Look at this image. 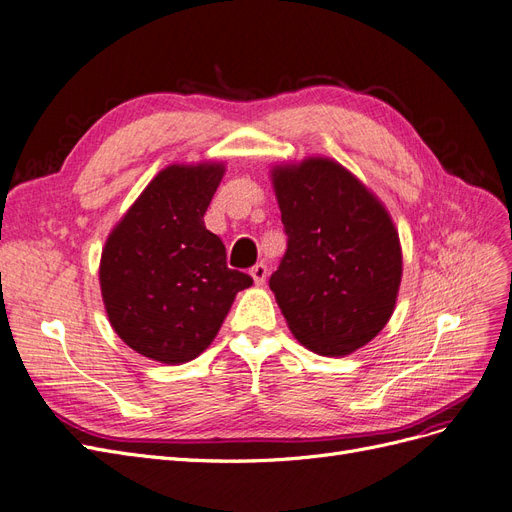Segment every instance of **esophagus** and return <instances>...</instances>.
Wrapping results in <instances>:
<instances>
[{
	"instance_id": "1",
	"label": "esophagus",
	"mask_w": 512,
	"mask_h": 512,
	"mask_svg": "<svg viewBox=\"0 0 512 512\" xmlns=\"http://www.w3.org/2000/svg\"><path fill=\"white\" fill-rule=\"evenodd\" d=\"M250 275L254 277L256 284H265V280H267V265H262V262H256V265L250 269Z\"/></svg>"
}]
</instances>
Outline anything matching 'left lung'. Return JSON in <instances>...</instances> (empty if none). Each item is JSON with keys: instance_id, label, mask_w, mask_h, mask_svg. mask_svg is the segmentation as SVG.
I'll use <instances>...</instances> for the list:
<instances>
[{"instance_id": "1", "label": "left lung", "mask_w": 512, "mask_h": 512, "mask_svg": "<svg viewBox=\"0 0 512 512\" xmlns=\"http://www.w3.org/2000/svg\"><path fill=\"white\" fill-rule=\"evenodd\" d=\"M286 254L269 277L292 335L342 356L389 322L401 250L389 213L337 162L314 158L273 170Z\"/></svg>"}]
</instances>
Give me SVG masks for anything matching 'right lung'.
Instances as JSON below:
<instances>
[{"label":"right lung","mask_w":512,"mask_h":512,"mask_svg":"<svg viewBox=\"0 0 512 512\" xmlns=\"http://www.w3.org/2000/svg\"><path fill=\"white\" fill-rule=\"evenodd\" d=\"M222 164L168 166L108 237L100 286L115 333L138 354L177 365L218 335L252 277L226 267V247L205 226Z\"/></svg>","instance_id":"add662e5"}]
</instances>
